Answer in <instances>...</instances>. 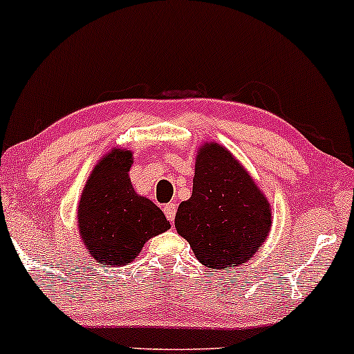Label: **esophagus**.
<instances>
[{"label": "esophagus", "mask_w": 354, "mask_h": 354, "mask_svg": "<svg viewBox=\"0 0 354 354\" xmlns=\"http://www.w3.org/2000/svg\"><path fill=\"white\" fill-rule=\"evenodd\" d=\"M163 211H165V214H166V218L169 219V221L173 223V219H174V216H176V203H168V205H165V208H163Z\"/></svg>", "instance_id": "1"}]
</instances>
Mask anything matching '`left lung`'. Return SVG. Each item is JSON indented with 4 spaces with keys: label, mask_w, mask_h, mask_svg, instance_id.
Segmentation results:
<instances>
[{
    "label": "left lung",
    "mask_w": 354,
    "mask_h": 354,
    "mask_svg": "<svg viewBox=\"0 0 354 354\" xmlns=\"http://www.w3.org/2000/svg\"><path fill=\"white\" fill-rule=\"evenodd\" d=\"M271 221L270 203L236 158L218 143L200 146L193 194L178 206L174 226L201 265L225 270L246 263Z\"/></svg>",
    "instance_id": "left-lung-1"
}]
</instances>
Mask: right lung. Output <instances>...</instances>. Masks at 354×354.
<instances>
[{"label": "right lung", "mask_w": 354, "mask_h": 354, "mask_svg": "<svg viewBox=\"0 0 354 354\" xmlns=\"http://www.w3.org/2000/svg\"><path fill=\"white\" fill-rule=\"evenodd\" d=\"M131 165L129 149H111L95 166L81 193V239L91 258L108 268L135 261L149 238L171 228L163 211L133 188Z\"/></svg>", "instance_id": "1"}]
</instances>
